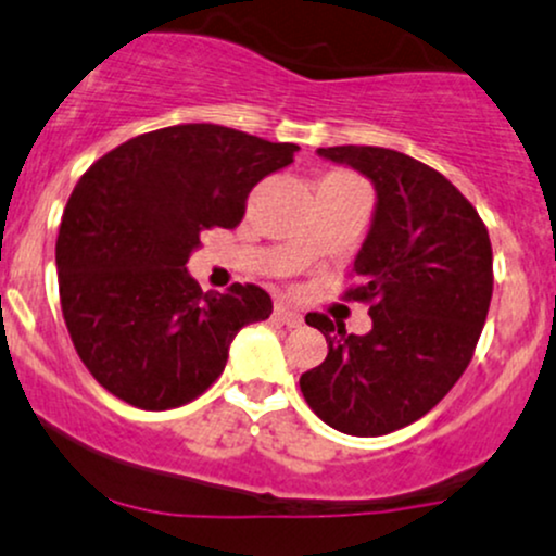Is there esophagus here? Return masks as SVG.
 <instances>
[{"instance_id": "obj_1", "label": "esophagus", "mask_w": 556, "mask_h": 556, "mask_svg": "<svg viewBox=\"0 0 556 556\" xmlns=\"http://www.w3.org/2000/svg\"><path fill=\"white\" fill-rule=\"evenodd\" d=\"M274 319H277V323H282V325H288V327H301L303 325L301 314H298L295 308L285 306V303H277V306H274Z\"/></svg>"}]
</instances>
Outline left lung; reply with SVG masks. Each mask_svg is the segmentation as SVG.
Segmentation results:
<instances>
[{"label":"left lung","mask_w":556,"mask_h":556,"mask_svg":"<svg viewBox=\"0 0 556 556\" xmlns=\"http://www.w3.org/2000/svg\"><path fill=\"white\" fill-rule=\"evenodd\" d=\"M376 189L370 231L354 258L372 330L349 336L308 314L327 341L301 376L308 407L332 429L381 437L431 410L469 367L493 298V248L471 202L442 173L381 146L317 149Z\"/></svg>","instance_id":"left-lung-1"}]
</instances>
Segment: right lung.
<instances>
[{
	"label": "right lung",
	"mask_w": 556,
	"mask_h": 556,
	"mask_svg": "<svg viewBox=\"0 0 556 556\" xmlns=\"http://www.w3.org/2000/svg\"><path fill=\"white\" fill-rule=\"evenodd\" d=\"M220 125H175L116 146L74 186L55 242L68 336L103 389L140 410L197 400L244 325L271 314L255 285L202 293L186 263L204 229H233L253 186L293 162Z\"/></svg>",
	"instance_id": "add662e5"
}]
</instances>
